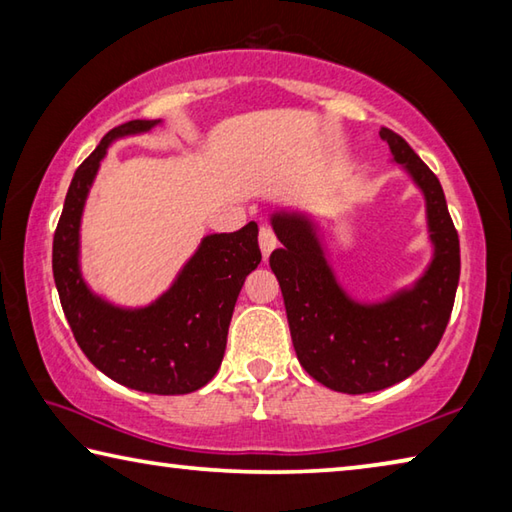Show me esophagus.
Masks as SVG:
<instances>
[{"instance_id":"esophagus-1","label":"esophagus","mask_w":512,"mask_h":512,"mask_svg":"<svg viewBox=\"0 0 512 512\" xmlns=\"http://www.w3.org/2000/svg\"><path fill=\"white\" fill-rule=\"evenodd\" d=\"M276 242H279V240H276V233L272 231V227H261V233H258V245H261L265 261L270 258V254L276 249Z\"/></svg>"}]
</instances>
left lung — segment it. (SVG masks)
Returning <instances> with one entry per match:
<instances>
[{"mask_svg":"<svg viewBox=\"0 0 512 512\" xmlns=\"http://www.w3.org/2000/svg\"><path fill=\"white\" fill-rule=\"evenodd\" d=\"M380 137L425 193L434 261L414 288L373 306L353 301L326 263L315 224L299 213L272 215L283 247L272 251L270 267L281 285L294 351L317 382L353 396L402 382L429 360L450 321L461 274L459 233L441 182L400 134L382 128Z\"/></svg>","mask_w":512,"mask_h":512,"instance_id":"8db88e82","label":"left lung"}]
</instances>
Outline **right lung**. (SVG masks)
I'll use <instances>...</instances> for the list:
<instances>
[{"label": "right lung", "mask_w": 512, "mask_h": 512, "mask_svg": "<svg viewBox=\"0 0 512 512\" xmlns=\"http://www.w3.org/2000/svg\"><path fill=\"white\" fill-rule=\"evenodd\" d=\"M159 121H128L105 134L76 168L53 233V279L80 351L107 378L157 396L202 389L218 373L233 306L247 274L261 263L258 224L202 240L166 294L148 308L123 310L89 292L78 270V227L107 146Z\"/></svg>", "instance_id": "1"}]
</instances>
